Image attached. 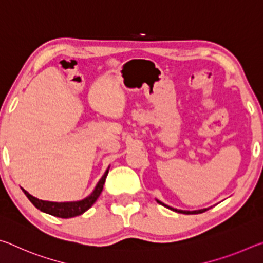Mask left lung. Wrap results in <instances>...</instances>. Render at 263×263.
Masks as SVG:
<instances>
[{
    "instance_id": "8db88e82",
    "label": "left lung",
    "mask_w": 263,
    "mask_h": 263,
    "mask_svg": "<svg viewBox=\"0 0 263 263\" xmlns=\"http://www.w3.org/2000/svg\"><path fill=\"white\" fill-rule=\"evenodd\" d=\"M157 202H158L159 204H161L162 206H164V208L169 209V210H172V211H175V212H179V213H185V215H196V213H202V212H205L206 210H209V209H210V208H206V209H201V210H195V211H186V210H179V209H174V208L169 206V205H167V204H164V203H162V202H160L159 199H157Z\"/></svg>"
}]
</instances>
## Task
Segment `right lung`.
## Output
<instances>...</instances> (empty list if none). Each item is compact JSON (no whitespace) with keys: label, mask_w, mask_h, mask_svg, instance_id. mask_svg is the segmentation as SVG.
<instances>
[{"label":"right lung","mask_w":263,"mask_h":263,"mask_svg":"<svg viewBox=\"0 0 263 263\" xmlns=\"http://www.w3.org/2000/svg\"><path fill=\"white\" fill-rule=\"evenodd\" d=\"M109 168L106 169L104 175L101 177V180L97 182L95 189L92 190V193L87 196L86 198L81 199V201H75V202H50V201H43V199H39L34 196L30 195L28 191L22 188L23 193L26 195V197L30 199V202L33 204V205L48 215H52L54 217L59 218H73L82 215L83 212H86L88 209L92 206L97 198L100 197V195L103 190V185L106 179V175L109 173Z\"/></svg>","instance_id":"add662e5"}]
</instances>
